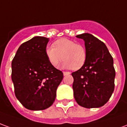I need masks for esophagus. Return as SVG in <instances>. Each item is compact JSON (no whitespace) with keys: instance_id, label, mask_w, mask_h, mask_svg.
<instances>
[{"instance_id":"obj_1","label":"esophagus","mask_w":127,"mask_h":127,"mask_svg":"<svg viewBox=\"0 0 127 127\" xmlns=\"http://www.w3.org/2000/svg\"><path fill=\"white\" fill-rule=\"evenodd\" d=\"M69 74H70V72L63 71V75H69Z\"/></svg>"}]
</instances>
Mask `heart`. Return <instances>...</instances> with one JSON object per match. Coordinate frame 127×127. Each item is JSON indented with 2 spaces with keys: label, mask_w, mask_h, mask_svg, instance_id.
Segmentation results:
<instances>
[{
  "label": "heart",
  "mask_w": 127,
  "mask_h": 127,
  "mask_svg": "<svg viewBox=\"0 0 127 127\" xmlns=\"http://www.w3.org/2000/svg\"><path fill=\"white\" fill-rule=\"evenodd\" d=\"M54 47L47 46L45 54L50 63L56 66L63 58L61 66L63 68L79 69L86 59V51L82 45L66 38H61L54 43Z\"/></svg>",
  "instance_id": "heart-1"
}]
</instances>
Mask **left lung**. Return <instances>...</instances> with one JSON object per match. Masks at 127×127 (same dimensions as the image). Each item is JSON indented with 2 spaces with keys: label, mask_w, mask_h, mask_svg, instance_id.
<instances>
[{
  "label": "left lung",
  "mask_w": 127,
  "mask_h": 127,
  "mask_svg": "<svg viewBox=\"0 0 127 127\" xmlns=\"http://www.w3.org/2000/svg\"><path fill=\"white\" fill-rule=\"evenodd\" d=\"M76 37L85 42L86 59L71 74L75 99L86 108L100 107L109 101L114 90L113 58L105 44L93 34L83 33Z\"/></svg>",
  "instance_id": "left-lung-1"
}]
</instances>
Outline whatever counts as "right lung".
<instances>
[{
  "instance_id": "1",
  "label": "right lung",
  "mask_w": 127,
  "mask_h": 127,
  "mask_svg": "<svg viewBox=\"0 0 127 127\" xmlns=\"http://www.w3.org/2000/svg\"><path fill=\"white\" fill-rule=\"evenodd\" d=\"M49 38L34 36L18 48L11 63L16 98L30 110H43L54 102L63 72L52 66L45 54Z\"/></svg>"
}]
</instances>
